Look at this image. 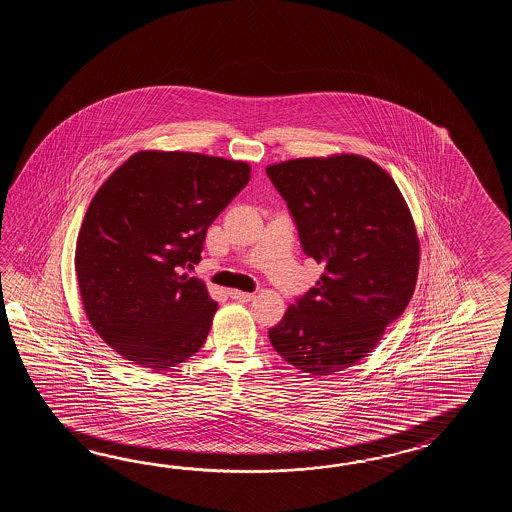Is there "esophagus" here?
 I'll use <instances>...</instances> for the list:
<instances>
[{"label":"esophagus","instance_id":"obj_1","mask_svg":"<svg viewBox=\"0 0 512 512\" xmlns=\"http://www.w3.org/2000/svg\"><path fill=\"white\" fill-rule=\"evenodd\" d=\"M230 298H234V300H240V302H251L252 298H254V294L251 293H243V291H238V289H230Z\"/></svg>","mask_w":512,"mask_h":512}]
</instances>
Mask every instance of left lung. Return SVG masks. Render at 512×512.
<instances>
[{
    "label": "left lung",
    "mask_w": 512,
    "mask_h": 512,
    "mask_svg": "<svg viewBox=\"0 0 512 512\" xmlns=\"http://www.w3.org/2000/svg\"><path fill=\"white\" fill-rule=\"evenodd\" d=\"M267 175L305 254L326 269L269 338L296 370L327 377L368 357L414 296V218L392 175L357 153L269 164Z\"/></svg>",
    "instance_id": "8db88e82"
}]
</instances>
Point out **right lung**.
<instances>
[{
	"mask_svg": "<svg viewBox=\"0 0 512 512\" xmlns=\"http://www.w3.org/2000/svg\"><path fill=\"white\" fill-rule=\"evenodd\" d=\"M251 179V164L205 153L142 150L87 207L75 269L87 320L124 360L152 371L207 340L218 302L186 267L212 221Z\"/></svg>",
	"mask_w": 512,
	"mask_h": 512,
	"instance_id": "obj_1",
	"label": "right lung"
}]
</instances>
